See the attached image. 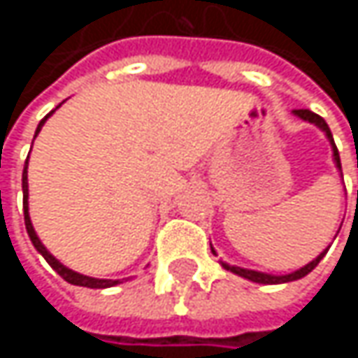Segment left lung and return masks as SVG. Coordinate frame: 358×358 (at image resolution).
I'll return each instance as SVG.
<instances>
[{
  "label": "left lung",
  "instance_id": "1",
  "mask_svg": "<svg viewBox=\"0 0 358 358\" xmlns=\"http://www.w3.org/2000/svg\"><path fill=\"white\" fill-rule=\"evenodd\" d=\"M296 117H301V120H305V122H309V124H315L320 130H322L323 134L327 136V141H329V145H331V153H334V164H336V168H338V172L342 174V164H340V155H338V149H336V143H334V136H331V132H329V126L325 124V120H323L322 115H317V113H313V111H309V109H294L292 111ZM340 232V230H338ZM211 252L213 255H217L213 247H211ZM325 252L327 249L322 250L311 263H307V265H303L301 269H296V271H290V273H284V275H273V273H265V271H255V269H247V267H238V265H228L226 261H220L222 263V267L224 269H228V271H232V273H236V275H241V278H247L250 282H257V284H286V282H294V280H301V278H305L307 273H311L315 267H317V263L322 261L323 257H325Z\"/></svg>",
  "mask_w": 358,
  "mask_h": 358
}]
</instances>
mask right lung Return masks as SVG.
<instances>
[{
  "label": "right lung",
  "mask_w": 358,
  "mask_h": 358,
  "mask_svg": "<svg viewBox=\"0 0 358 358\" xmlns=\"http://www.w3.org/2000/svg\"><path fill=\"white\" fill-rule=\"evenodd\" d=\"M59 108V106H57ZM55 108V109H57ZM53 109V111H55ZM53 111H49L41 122H38V126H36V132L35 136L41 132V128H43V124L47 122V117L53 113ZM22 194H24V224H27V232H29V236H31V243H33V247H35L43 257H45V261L66 280V282H70V284H74V286H85V288H111V286H115V284H120L122 280H99V278H91V275H83V273H78V271H74V269H70V267H66L64 263H59L49 250L45 249V245L41 243V238L36 236L35 228H33V222H31V215H29V159H27V164H24V172H22Z\"/></svg>",
  "instance_id": "add662e5"
}]
</instances>
